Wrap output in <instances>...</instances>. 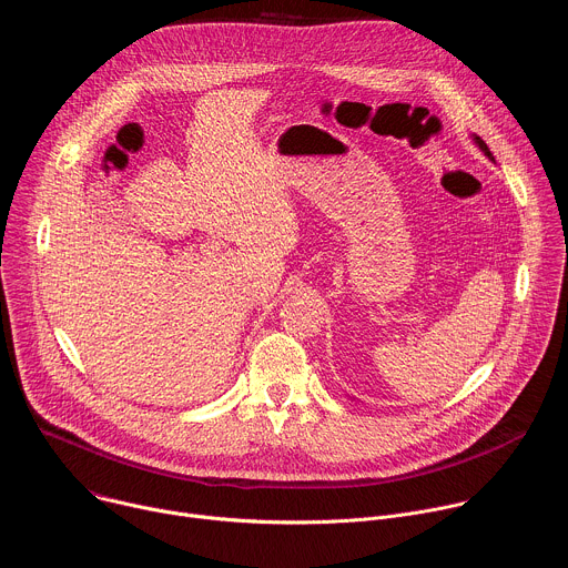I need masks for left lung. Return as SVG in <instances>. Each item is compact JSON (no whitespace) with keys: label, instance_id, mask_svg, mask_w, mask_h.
<instances>
[{"label":"left lung","instance_id":"left-lung-1","mask_svg":"<svg viewBox=\"0 0 568 568\" xmlns=\"http://www.w3.org/2000/svg\"><path fill=\"white\" fill-rule=\"evenodd\" d=\"M471 141H474V145L485 154V156H488L490 161H495V156H493V152H490V148L488 145H485V141L480 139V136H476V134H471Z\"/></svg>","mask_w":568,"mask_h":568}]
</instances>
